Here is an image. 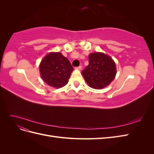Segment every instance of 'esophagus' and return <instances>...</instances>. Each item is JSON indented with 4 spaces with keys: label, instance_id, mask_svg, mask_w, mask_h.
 <instances>
[{
    "label": "esophagus",
    "instance_id": "obj_1",
    "mask_svg": "<svg viewBox=\"0 0 154 154\" xmlns=\"http://www.w3.org/2000/svg\"><path fill=\"white\" fill-rule=\"evenodd\" d=\"M76 69H79V70H81V69H82V66H78V67H76Z\"/></svg>",
    "mask_w": 154,
    "mask_h": 154
}]
</instances>
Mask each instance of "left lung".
Masks as SVG:
<instances>
[{
  "mask_svg": "<svg viewBox=\"0 0 154 154\" xmlns=\"http://www.w3.org/2000/svg\"><path fill=\"white\" fill-rule=\"evenodd\" d=\"M88 59L89 63L82 71L88 85L95 89H101L109 85L116 74L112 59L101 53L90 54Z\"/></svg>",
  "mask_w": 154,
  "mask_h": 154,
  "instance_id": "obj_1",
  "label": "left lung"
}]
</instances>
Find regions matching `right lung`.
<instances>
[{
    "label": "right lung",
    "mask_w": 154,
    "mask_h": 154,
    "mask_svg": "<svg viewBox=\"0 0 154 154\" xmlns=\"http://www.w3.org/2000/svg\"><path fill=\"white\" fill-rule=\"evenodd\" d=\"M39 68L44 81L55 88L66 85L73 70L68 59L60 53L46 55L41 61Z\"/></svg>",
    "instance_id": "1"
}]
</instances>
